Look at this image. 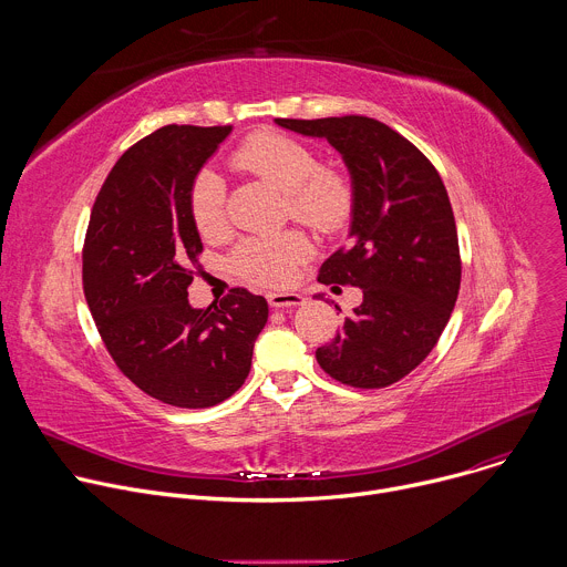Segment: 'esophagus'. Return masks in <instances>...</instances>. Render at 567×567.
I'll list each match as a JSON object with an SVG mask.
<instances>
[{
    "mask_svg": "<svg viewBox=\"0 0 567 567\" xmlns=\"http://www.w3.org/2000/svg\"><path fill=\"white\" fill-rule=\"evenodd\" d=\"M267 300H269L271 307H298L307 298L302 293H296V291H274V293L267 296Z\"/></svg>",
    "mask_w": 567,
    "mask_h": 567,
    "instance_id": "obj_1",
    "label": "esophagus"
}]
</instances>
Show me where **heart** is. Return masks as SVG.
<instances>
[{
	"instance_id": "b5f03b06",
	"label": "heart",
	"mask_w": 567,
	"mask_h": 567,
	"mask_svg": "<svg viewBox=\"0 0 567 567\" xmlns=\"http://www.w3.org/2000/svg\"><path fill=\"white\" fill-rule=\"evenodd\" d=\"M230 164L276 184L287 195L291 217L313 230H341L352 217L354 186L350 177L337 168L320 166L316 150L293 136L280 132L251 134L230 154ZM224 206V179L215 171H202L188 193V213L202 237L221 235L226 224ZM309 254L311 245L300 230L258 235L239 241L230 256V267L251 285L282 287Z\"/></svg>"
}]
</instances>
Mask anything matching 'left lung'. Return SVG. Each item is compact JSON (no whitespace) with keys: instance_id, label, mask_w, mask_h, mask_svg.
<instances>
[{"instance_id":"1","label":"left lung","mask_w":567,"mask_h":567,"mask_svg":"<svg viewBox=\"0 0 567 567\" xmlns=\"http://www.w3.org/2000/svg\"><path fill=\"white\" fill-rule=\"evenodd\" d=\"M276 123L328 138L354 186L352 241L318 280L359 287L363 302L316 361L346 385L385 388L431 354L457 300V228L442 177L409 138L368 116Z\"/></svg>"}]
</instances>
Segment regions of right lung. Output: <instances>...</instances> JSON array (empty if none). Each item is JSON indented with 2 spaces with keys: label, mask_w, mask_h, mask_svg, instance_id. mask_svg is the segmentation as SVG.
I'll use <instances>...</instances> for the list:
<instances>
[{
  "label": "right lung",
  "mask_w": 567,
  "mask_h": 567,
  "mask_svg": "<svg viewBox=\"0 0 567 567\" xmlns=\"http://www.w3.org/2000/svg\"><path fill=\"white\" fill-rule=\"evenodd\" d=\"M230 125H166L134 143L107 175L90 217L83 287L118 370L177 409H210L249 377L269 318L262 296L230 289L188 302L202 237L188 193Z\"/></svg>",
  "instance_id": "right-lung-1"
}]
</instances>
